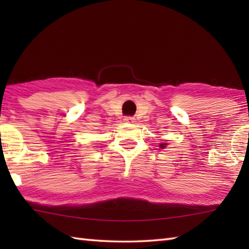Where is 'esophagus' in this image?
<instances>
[{
    "mask_svg": "<svg viewBox=\"0 0 249 249\" xmlns=\"http://www.w3.org/2000/svg\"><path fill=\"white\" fill-rule=\"evenodd\" d=\"M124 121L126 122V123H135V117H133V116H126L125 119H124Z\"/></svg>",
    "mask_w": 249,
    "mask_h": 249,
    "instance_id": "1",
    "label": "esophagus"
}]
</instances>
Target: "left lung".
Returning a JSON list of instances; mask_svg holds the SVG:
<instances>
[{
  "mask_svg": "<svg viewBox=\"0 0 249 249\" xmlns=\"http://www.w3.org/2000/svg\"><path fill=\"white\" fill-rule=\"evenodd\" d=\"M166 145L167 144H160V147H161V148H163V147H166Z\"/></svg>",
  "mask_w": 249,
  "mask_h": 249,
  "instance_id": "left-lung-1",
  "label": "left lung"
}]
</instances>
